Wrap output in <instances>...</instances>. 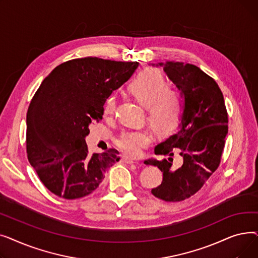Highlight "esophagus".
Here are the masks:
<instances>
[{"mask_svg": "<svg viewBox=\"0 0 258 258\" xmlns=\"http://www.w3.org/2000/svg\"><path fill=\"white\" fill-rule=\"evenodd\" d=\"M122 161H123L124 163H126V164H134V163H136V162H134L133 160H131V159L126 158V157H123V158H122Z\"/></svg>", "mask_w": 258, "mask_h": 258, "instance_id": "34e87169", "label": "esophagus"}]
</instances>
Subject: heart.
Returning <instances> with one entry per match:
<instances>
[{
    "label": "heart",
    "mask_w": 258,
    "mask_h": 258,
    "mask_svg": "<svg viewBox=\"0 0 258 258\" xmlns=\"http://www.w3.org/2000/svg\"><path fill=\"white\" fill-rule=\"evenodd\" d=\"M128 90L135 98L146 106L148 121L157 134L167 136L179 126L183 115L182 99L177 93L169 90L167 80L162 73L154 69H145L133 78ZM115 107V96L110 95L104 101L103 114L112 116ZM152 141L151 132L139 128L124 132L116 143L122 153L136 158Z\"/></svg>",
    "instance_id": "b5f03b06"
}]
</instances>
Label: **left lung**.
Masks as SVG:
<instances>
[{
    "label": "left lung",
    "instance_id": "8db88e82",
    "mask_svg": "<svg viewBox=\"0 0 258 258\" xmlns=\"http://www.w3.org/2000/svg\"><path fill=\"white\" fill-rule=\"evenodd\" d=\"M156 66L163 67L181 91L183 115L180 131L155 147L156 155L169 158L144 163L163 172V181L152 194L166 202H180L197 194L219 167L228 134V114L218 84L199 67L180 61ZM174 151L182 157L178 169L172 167Z\"/></svg>",
    "mask_w": 258,
    "mask_h": 258
}]
</instances>
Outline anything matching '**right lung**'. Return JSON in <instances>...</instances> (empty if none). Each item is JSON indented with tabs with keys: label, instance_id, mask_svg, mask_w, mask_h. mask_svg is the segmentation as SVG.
Wrapping results in <instances>:
<instances>
[{
	"label": "right lung",
	"instance_id": "right-lung-1",
	"mask_svg": "<svg viewBox=\"0 0 258 258\" xmlns=\"http://www.w3.org/2000/svg\"><path fill=\"white\" fill-rule=\"evenodd\" d=\"M137 61L76 58L57 66L44 80L27 112V156L40 181L59 198L74 200L97 189L119 161L110 148L90 155L86 137L99 122L103 104L127 81Z\"/></svg>",
	"mask_w": 258,
	"mask_h": 258
}]
</instances>
